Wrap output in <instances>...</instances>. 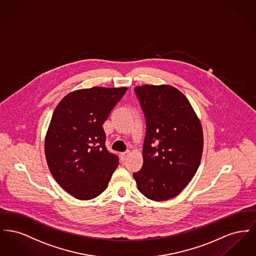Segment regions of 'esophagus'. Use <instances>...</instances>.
Instances as JSON below:
<instances>
[{"label": "esophagus", "instance_id": "34e87169", "mask_svg": "<svg viewBox=\"0 0 256 256\" xmlns=\"http://www.w3.org/2000/svg\"><path fill=\"white\" fill-rule=\"evenodd\" d=\"M128 156H130V152L128 150H126V152H122L121 154H120V156H121V159H122V161H124L126 159L128 158Z\"/></svg>", "mask_w": 256, "mask_h": 256}]
</instances>
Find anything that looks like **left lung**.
I'll list each match as a JSON object with an SVG mask.
<instances>
[{
    "label": "left lung",
    "mask_w": 256,
    "mask_h": 256,
    "mask_svg": "<svg viewBox=\"0 0 256 256\" xmlns=\"http://www.w3.org/2000/svg\"><path fill=\"white\" fill-rule=\"evenodd\" d=\"M146 119L138 190L163 202L178 195L195 176L204 150L202 128L187 98L170 86H136Z\"/></svg>",
    "instance_id": "obj_1"
}]
</instances>
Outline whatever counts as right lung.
<instances>
[{
    "label": "right lung",
    "mask_w": 256,
    "mask_h": 256,
    "mask_svg": "<svg viewBox=\"0 0 256 256\" xmlns=\"http://www.w3.org/2000/svg\"><path fill=\"white\" fill-rule=\"evenodd\" d=\"M126 87H92L69 93L54 111L45 156L56 182L70 195L87 200L108 187L119 158L106 146L102 124Z\"/></svg>",
    "instance_id": "1"
}]
</instances>
